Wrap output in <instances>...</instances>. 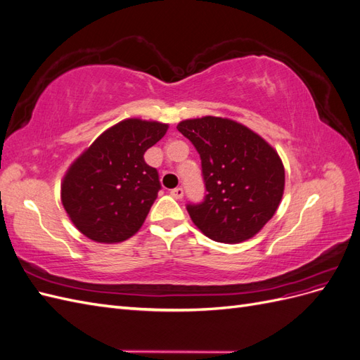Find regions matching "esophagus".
<instances>
[{"instance_id":"1","label":"esophagus","mask_w":360,"mask_h":360,"mask_svg":"<svg viewBox=\"0 0 360 360\" xmlns=\"http://www.w3.org/2000/svg\"><path fill=\"white\" fill-rule=\"evenodd\" d=\"M169 193H171V197H174L176 200H181L183 198V189L181 188H174V189H171L169 191Z\"/></svg>"}]
</instances>
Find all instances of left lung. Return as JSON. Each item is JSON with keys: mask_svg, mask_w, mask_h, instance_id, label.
I'll use <instances>...</instances> for the list:
<instances>
[{"mask_svg": "<svg viewBox=\"0 0 360 360\" xmlns=\"http://www.w3.org/2000/svg\"><path fill=\"white\" fill-rule=\"evenodd\" d=\"M201 158L205 197L188 204L192 222L219 243H240L263 228L282 200L285 171L276 150L246 126L207 115L180 122Z\"/></svg>", "mask_w": 360, "mask_h": 360, "instance_id": "left-lung-1", "label": "left lung"}]
</instances>
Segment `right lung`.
Returning a JSON list of instances; mask_svg holds the SVG:
<instances>
[{
	"instance_id": "1",
	"label": "right lung",
	"mask_w": 360,
	"mask_h": 360,
	"mask_svg": "<svg viewBox=\"0 0 360 360\" xmlns=\"http://www.w3.org/2000/svg\"><path fill=\"white\" fill-rule=\"evenodd\" d=\"M168 124L127 118L97 138L76 159L61 183V202L78 230L97 243L132 237L158 198V169L144 153Z\"/></svg>"
}]
</instances>
